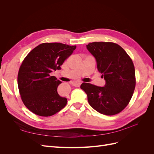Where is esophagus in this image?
<instances>
[{
	"label": "esophagus",
	"instance_id": "obj_1",
	"mask_svg": "<svg viewBox=\"0 0 154 154\" xmlns=\"http://www.w3.org/2000/svg\"><path fill=\"white\" fill-rule=\"evenodd\" d=\"M72 85L75 87H80L82 84L81 82H74L72 83Z\"/></svg>",
	"mask_w": 154,
	"mask_h": 154
}]
</instances>
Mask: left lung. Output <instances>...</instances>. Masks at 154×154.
<instances>
[{"label": "left lung", "mask_w": 154, "mask_h": 154, "mask_svg": "<svg viewBox=\"0 0 154 154\" xmlns=\"http://www.w3.org/2000/svg\"><path fill=\"white\" fill-rule=\"evenodd\" d=\"M95 57L98 71L106 81L105 87L83 83L81 88L87 95L88 103L98 112L112 116L128 105L136 87L132 60L117 44L95 42L87 45Z\"/></svg>", "instance_id": "left-lung-1"}]
</instances>
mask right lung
Wrapping results in <instances>:
<instances>
[{"instance_id": "1", "label": "right lung", "mask_w": 154, "mask_h": 154, "mask_svg": "<svg viewBox=\"0 0 154 154\" xmlns=\"http://www.w3.org/2000/svg\"><path fill=\"white\" fill-rule=\"evenodd\" d=\"M76 48V45L62 43H43L23 60L18 73V87L22 102L32 113L48 117L66 106L67 98L57 92L62 82L50 73L61 69Z\"/></svg>"}]
</instances>
